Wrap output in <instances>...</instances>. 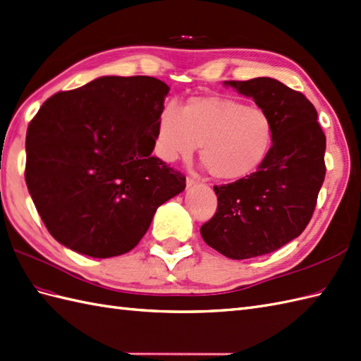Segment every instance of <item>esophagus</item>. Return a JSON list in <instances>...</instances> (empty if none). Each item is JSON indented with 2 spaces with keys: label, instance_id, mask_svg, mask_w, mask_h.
<instances>
[{
  "label": "esophagus",
  "instance_id": "obj_1",
  "mask_svg": "<svg viewBox=\"0 0 361 361\" xmlns=\"http://www.w3.org/2000/svg\"><path fill=\"white\" fill-rule=\"evenodd\" d=\"M196 183H199V179L195 178V176H188V178H187V187H192V185H196Z\"/></svg>",
  "mask_w": 361,
  "mask_h": 361
}]
</instances>
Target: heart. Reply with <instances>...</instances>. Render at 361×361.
Masks as SVG:
<instances>
[{
    "label": "heart",
    "mask_w": 361,
    "mask_h": 361,
    "mask_svg": "<svg viewBox=\"0 0 361 361\" xmlns=\"http://www.w3.org/2000/svg\"><path fill=\"white\" fill-rule=\"evenodd\" d=\"M274 140L271 114L228 96H195L169 104L156 121V153L165 162L188 161L202 145L200 159L211 176L235 180L257 170Z\"/></svg>",
    "instance_id": "obj_1"
}]
</instances>
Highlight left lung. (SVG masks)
Instances as JSON below:
<instances>
[{
	"label": "left lung",
	"instance_id": "obj_1",
	"mask_svg": "<svg viewBox=\"0 0 361 361\" xmlns=\"http://www.w3.org/2000/svg\"><path fill=\"white\" fill-rule=\"evenodd\" d=\"M225 84L251 96L274 122L267 159L250 176L214 187L217 209L200 226L211 248L242 260L277 251L310 224L326 174V136L306 96L277 79Z\"/></svg>",
	"mask_w": 361,
	"mask_h": 361
}]
</instances>
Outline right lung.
I'll return each mask as SVG.
<instances>
[{
  "label": "right lung",
  "instance_id": "1",
  "mask_svg": "<svg viewBox=\"0 0 361 361\" xmlns=\"http://www.w3.org/2000/svg\"><path fill=\"white\" fill-rule=\"evenodd\" d=\"M169 85L152 76H102L58 92L25 136V183L64 247L107 259L133 250L185 176L152 154Z\"/></svg>",
  "mask_w": 361,
  "mask_h": 361
}]
</instances>
